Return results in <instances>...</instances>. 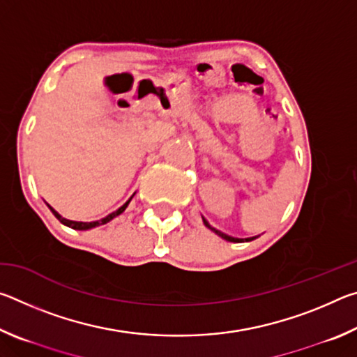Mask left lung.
Returning <instances> with one entry per match:
<instances>
[{"instance_id":"1","label":"left lung","mask_w":357,"mask_h":357,"mask_svg":"<svg viewBox=\"0 0 357 357\" xmlns=\"http://www.w3.org/2000/svg\"><path fill=\"white\" fill-rule=\"evenodd\" d=\"M203 223H204V225H206L208 228H211V229H213V231L215 233V234H219V236L222 238V239H225V241H229V243H236V238H231V236H228V234H225V233H222V231H219V229H215V228H213V227H211L209 225V223H208V220L206 219H203ZM253 239V238H252Z\"/></svg>"}]
</instances>
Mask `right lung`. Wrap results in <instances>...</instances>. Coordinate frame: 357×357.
<instances>
[{"mask_svg": "<svg viewBox=\"0 0 357 357\" xmlns=\"http://www.w3.org/2000/svg\"><path fill=\"white\" fill-rule=\"evenodd\" d=\"M135 195V193H134ZM132 195V197H134ZM132 197L129 198L128 202H126L123 206H121L119 209H116L114 211V213H112V214H108L107 217H104V219H100V220H96V222H74V220H69V219H64L63 215H59L55 209H53L50 204H47L48 208H50V211L53 213V215L56 217V219L63 223V225H66V227H69V228H74V229H91V228H96V227H99V225H104V223H107V222H110V220H113L114 217H118L119 214H123L124 211H126V208L129 206V203H130V200H132Z\"/></svg>", "mask_w": 357, "mask_h": 357, "instance_id": "obj_1", "label": "right lung"}]
</instances>
